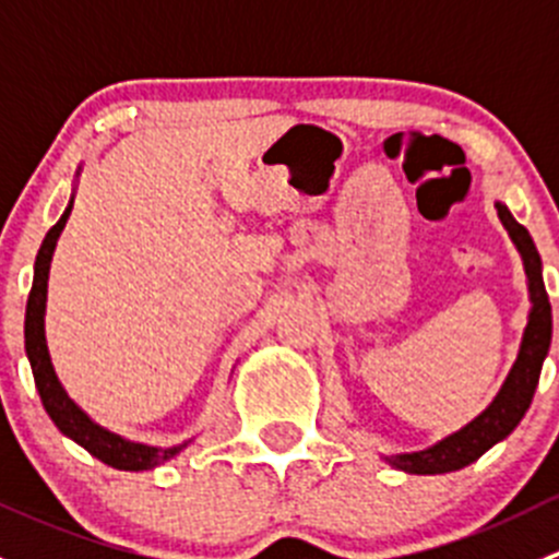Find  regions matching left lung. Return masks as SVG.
<instances>
[{"label":"left lung","instance_id":"left-lung-1","mask_svg":"<svg viewBox=\"0 0 559 559\" xmlns=\"http://www.w3.org/2000/svg\"><path fill=\"white\" fill-rule=\"evenodd\" d=\"M495 207H498L500 222L509 229L516 251L522 253L524 273H527L530 302H533L527 316V326H524L520 354H516L514 368H511L509 379L500 386L498 397H495L492 403L487 405V411L478 414L471 425H465L460 432L438 441L436 447L425 449V452L386 456L389 465L400 467V471L405 473L432 476V473H449L471 465V462H476L487 449H492L495 443L503 441L506 436H511L514 427L522 421L524 411L533 403L535 386H538L540 379V368H544V359L546 354H549L551 343V306L544 286V273H540L538 248H535L533 238H530L527 229L511 216V211L503 202H498Z\"/></svg>","mask_w":559,"mask_h":559}]
</instances>
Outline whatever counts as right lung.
<instances>
[{"mask_svg": "<svg viewBox=\"0 0 559 559\" xmlns=\"http://www.w3.org/2000/svg\"><path fill=\"white\" fill-rule=\"evenodd\" d=\"M72 200L67 205V211L61 213L59 222L48 229L43 246H39L37 259H35V281H32L29 300H26V321H24V337H26V357H29L32 376H35V386L43 400V408L48 411V416L53 419V425L64 432L67 438H72L75 443H81L88 454H94L97 460H103L105 465L118 467V471H151V467L162 465L170 456H175L186 443L170 449H156L145 447V443H132L127 438L116 436V432L105 430L97 421L88 419L81 408L70 400V394L64 392V386L56 379V370L50 365L48 343H45V300H48V270L50 259H53L56 240H59L61 229H64L67 218H70Z\"/></svg>", "mask_w": 559, "mask_h": 559, "instance_id": "obj_1", "label": "right lung"}]
</instances>
